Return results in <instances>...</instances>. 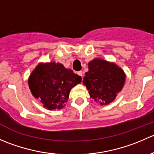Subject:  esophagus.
Masks as SVG:
<instances>
[{
	"mask_svg": "<svg viewBox=\"0 0 154 154\" xmlns=\"http://www.w3.org/2000/svg\"><path fill=\"white\" fill-rule=\"evenodd\" d=\"M77 74H78L79 76H80V77H83V73H82V71H78V72H77Z\"/></svg>",
	"mask_w": 154,
	"mask_h": 154,
	"instance_id": "obj_1",
	"label": "esophagus"
}]
</instances>
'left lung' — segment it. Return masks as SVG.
I'll return each instance as SVG.
<instances>
[{"instance_id":"1","label":"left lung","mask_w":154,"mask_h":154,"mask_svg":"<svg viewBox=\"0 0 154 154\" xmlns=\"http://www.w3.org/2000/svg\"><path fill=\"white\" fill-rule=\"evenodd\" d=\"M88 71L83 79L91 98L106 105L116 99L122 91L126 76L123 70L116 64L101 59H94L88 64Z\"/></svg>"}]
</instances>
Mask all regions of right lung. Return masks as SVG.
<instances>
[{
  "mask_svg": "<svg viewBox=\"0 0 154 154\" xmlns=\"http://www.w3.org/2000/svg\"><path fill=\"white\" fill-rule=\"evenodd\" d=\"M82 81L72 70L54 62L40 63L28 80L32 95L49 110L63 109L68 101L71 89Z\"/></svg>",
  "mask_w": 154,
  "mask_h": 154,
  "instance_id": "add662e5",
  "label": "right lung"
}]
</instances>
